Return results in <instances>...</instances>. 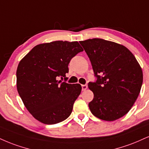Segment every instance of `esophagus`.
Wrapping results in <instances>:
<instances>
[{"mask_svg":"<svg viewBox=\"0 0 149 149\" xmlns=\"http://www.w3.org/2000/svg\"><path fill=\"white\" fill-rule=\"evenodd\" d=\"M87 85H82V91H85L86 89H87Z\"/></svg>","mask_w":149,"mask_h":149,"instance_id":"1","label":"esophagus"}]
</instances>
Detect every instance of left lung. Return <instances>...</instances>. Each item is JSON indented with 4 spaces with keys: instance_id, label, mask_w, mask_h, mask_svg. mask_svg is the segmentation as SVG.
<instances>
[{
    "instance_id": "8db88e82",
    "label": "left lung",
    "mask_w": 149,
    "mask_h": 149,
    "mask_svg": "<svg viewBox=\"0 0 149 149\" xmlns=\"http://www.w3.org/2000/svg\"><path fill=\"white\" fill-rule=\"evenodd\" d=\"M88 55L96 82L88 84L94 93L89 103L98 119L112 121L131 109L143 82L141 68L126 47L117 43L94 38L80 42Z\"/></svg>"
}]
</instances>
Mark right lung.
Segmentation results:
<instances>
[{
    "instance_id": "obj_1",
    "label": "right lung",
    "mask_w": 149,
    "mask_h": 149,
    "mask_svg": "<svg viewBox=\"0 0 149 149\" xmlns=\"http://www.w3.org/2000/svg\"><path fill=\"white\" fill-rule=\"evenodd\" d=\"M82 51L78 42L55 41L35 46L20 61L17 91L35 119L44 124H55L71 114L82 87L58 79L67 80L70 61Z\"/></svg>"
}]
</instances>
